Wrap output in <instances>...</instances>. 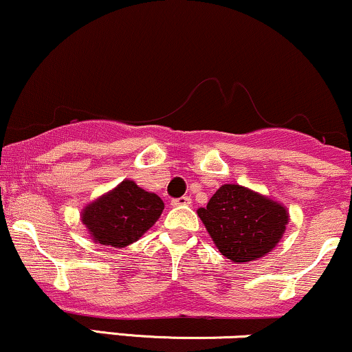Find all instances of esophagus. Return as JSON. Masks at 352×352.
<instances>
[{
  "mask_svg": "<svg viewBox=\"0 0 352 352\" xmlns=\"http://www.w3.org/2000/svg\"><path fill=\"white\" fill-rule=\"evenodd\" d=\"M173 207H187V205H192V199L190 197H180V199L172 200Z\"/></svg>",
  "mask_w": 352,
  "mask_h": 352,
  "instance_id": "obj_1",
  "label": "esophagus"
}]
</instances>
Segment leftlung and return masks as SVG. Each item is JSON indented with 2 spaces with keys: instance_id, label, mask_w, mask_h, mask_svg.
I'll return each instance as SVG.
<instances>
[{
  "instance_id": "obj_1",
  "label": "left lung",
  "mask_w": 352,
  "mask_h": 352,
  "mask_svg": "<svg viewBox=\"0 0 352 352\" xmlns=\"http://www.w3.org/2000/svg\"><path fill=\"white\" fill-rule=\"evenodd\" d=\"M197 213L218 252L238 265L272 252L289 221L285 205L238 184L221 185Z\"/></svg>"
}]
</instances>
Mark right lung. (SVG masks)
<instances>
[{
  "instance_id": "right-lung-1",
  "label": "right lung",
  "mask_w": 352,
  "mask_h": 352,
  "mask_svg": "<svg viewBox=\"0 0 352 352\" xmlns=\"http://www.w3.org/2000/svg\"><path fill=\"white\" fill-rule=\"evenodd\" d=\"M164 212L157 193L145 192L134 180H122L80 212V220L94 243L125 248L147 232Z\"/></svg>"
}]
</instances>
